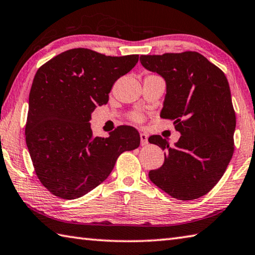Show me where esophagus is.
Listing matches in <instances>:
<instances>
[{
    "label": "esophagus",
    "instance_id": "1",
    "mask_svg": "<svg viewBox=\"0 0 255 255\" xmlns=\"http://www.w3.org/2000/svg\"><path fill=\"white\" fill-rule=\"evenodd\" d=\"M140 143H141V146H145L148 143V135L146 132L140 133Z\"/></svg>",
    "mask_w": 255,
    "mask_h": 255
}]
</instances>
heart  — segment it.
Wrapping results in <instances>:
<instances>
[{
    "label": "heart",
    "instance_id": "heart-1",
    "mask_svg": "<svg viewBox=\"0 0 255 255\" xmlns=\"http://www.w3.org/2000/svg\"><path fill=\"white\" fill-rule=\"evenodd\" d=\"M132 119L136 120V122H141V116L138 115V114H135L132 116Z\"/></svg>",
    "mask_w": 255,
    "mask_h": 255
}]
</instances>
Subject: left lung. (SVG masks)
<instances>
[{
	"instance_id": "1",
	"label": "left lung",
	"mask_w": 255,
	"mask_h": 255,
	"mask_svg": "<svg viewBox=\"0 0 255 255\" xmlns=\"http://www.w3.org/2000/svg\"><path fill=\"white\" fill-rule=\"evenodd\" d=\"M142 67L166 82L160 117L174 120L180 137L173 147L159 135L148 138L165 150L149 179L174 198L205 195L223 176L234 151L237 125L228 79L198 52L140 55Z\"/></svg>"
}]
</instances>
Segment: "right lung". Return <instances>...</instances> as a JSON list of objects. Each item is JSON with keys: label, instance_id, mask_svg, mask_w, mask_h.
I'll use <instances>...</instances> for the list:
<instances>
[{"label": "right lung", "instance_id": "add662e5", "mask_svg": "<svg viewBox=\"0 0 255 255\" xmlns=\"http://www.w3.org/2000/svg\"><path fill=\"white\" fill-rule=\"evenodd\" d=\"M138 54L110 57L89 49L58 54L36 71L29 95L25 140L35 174L53 195L75 200L108 177L122 152L139 147L135 128L119 126L94 137L89 120L108 103L114 83Z\"/></svg>", "mask_w": 255, "mask_h": 255}]
</instances>
